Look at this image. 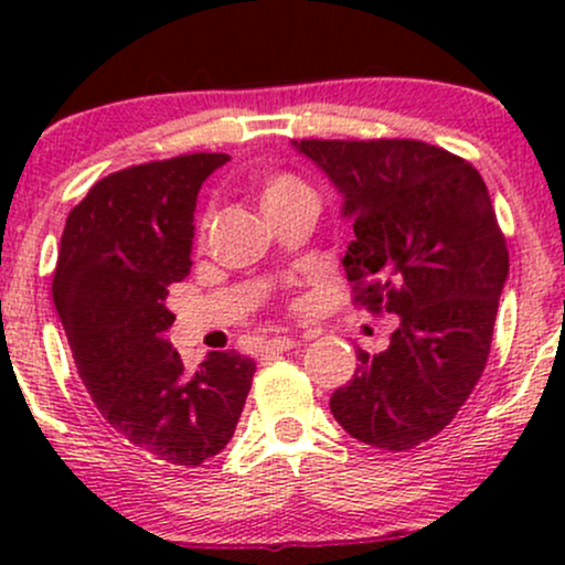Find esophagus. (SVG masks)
Here are the masks:
<instances>
[{
  "instance_id": "esophagus-1",
  "label": "esophagus",
  "mask_w": 565,
  "mask_h": 565,
  "mask_svg": "<svg viewBox=\"0 0 565 565\" xmlns=\"http://www.w3.org/2000/svg\"><path fill=\"white\" fill-rule=\"evenodd\" d=\"M295 345H297L295 337L276 334V337H270L268 342H265V350H268V353H284V350H291Z\"/></svg>"
}]
</instances>
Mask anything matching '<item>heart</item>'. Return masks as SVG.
Instances as JSON below:
<instances>
[{"label": "heart", "instance_id": "obj_1", "mask_svg": "<svg viewBox=\"0 0 565 565\" xmlns=\"http://www.w3.org/2000/svg\"><path fill=\"white\" fill-rule=\"evenodd\" d=\"M302 193H313V191H310V188L305 185L300 178H295V174H287V172L270 174V178H265L260 183L263 212L274 210V206L284 204V201H289L295 196H302Z\"/></svg>", "mask_w": 565, "mask_h": 565}]
</instances>
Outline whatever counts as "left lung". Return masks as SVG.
<instances>
[{"label": "left lung", "instance_id": "8db88e82", "mask_svg": "<svg viewBox=\"0 0 565 565\" xmlns=\"http://www.w3.org/2000/svg\"><path fill=\"white\" fill-rule=\"evenodd\" d=\"M295 148L345 196L353 305L401 316L387 350H359L329 408L361 444L408 451L457 417L489 361L510 268L489 191L468 159L423 140L305 138Z\"/></svg>", "mask_w": 565, "mask_h": 565}]
</instances>
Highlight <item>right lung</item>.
I'll return each instance as SVG.
<instances>
[{
  "instance_id": "add662e5",
  "label": "right lung",
  "mask_w": 565,
  "mask_h": 565,
  "mask_svg": "<svg viewBox=\"0 0 565 565\" xmlns=\"http://www.w3.org/2000/svg\"><path fill=\"white\" fill-rule=\"evenodd\" d=\"M228 153H183L97 180L71 210L53 300L79 377L125 444L153 462L196 468L233 438L255 361L210 353L196 374L164 332L172 284L191 270L199 188Z\"/></svg>"
}]
</instances>
